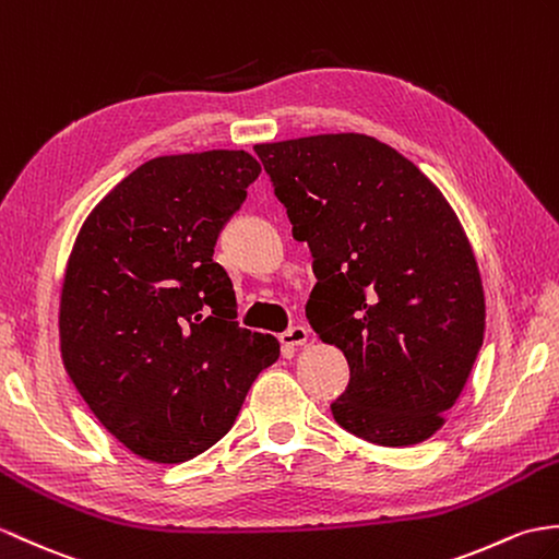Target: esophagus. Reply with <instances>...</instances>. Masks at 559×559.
I'll use <instances>...</instances> for the list:
<instances>
[{
  "mask_svg": "<svg viewBox=\"0 0 559 559\" xmlns=\"http://www.w3.org/2000/svg\"><path fill=\"white\" fill-rule=\"evenodd\" d=\"M281 341H283V345H290V347L305 345L309 341V329L302 326V323H297V326H290L281 335Z\"/></svg>",
  "mask_w": 559,
  "mask_h": 559,
  "instance_id": "34e87169",
  "label": "esophagus"
}]
</instances>
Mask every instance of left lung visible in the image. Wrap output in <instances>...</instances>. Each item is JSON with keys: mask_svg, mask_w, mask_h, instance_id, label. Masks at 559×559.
I'll use <instances>...</instances> for the list:
<instances>
[{"mask_svg": "<svg viewBox=\"0 0 559 559\" xmlns=\"http://www.w3.org/2000/svg\"><path fill=\"white\" fill-rule=\"evenodd\" d=\"M254 152L293 238L314 257L311 329L347 357L333 419L385 448L431 438L486 329L481 274L457 214L417 166L369 135H311Z\"/></svg>", "mask_w": 559, "mask_h": 559, "instance_id": "obj_1", "label": "left lung"}]
</instances>
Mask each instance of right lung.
Here are the masks:
<instances>
[{"label": "right lung", "mask_w": 559, "mask_h": 559, "mask_svg": "<svg viewBox=\"0 0 559 559\" xmlns=\"http://www.w3.org/2000/svg\"><path fill=\"white\" fill-rule=\"evenodd\" d=\"M262 166L242 150L138 166L78 233L59 305L61 359L99 424L138 457L178 464L236 421L274 335L240 329L214 245Z\"/></svg>", "instance_id": "right-lung-1"}]
</instances>
